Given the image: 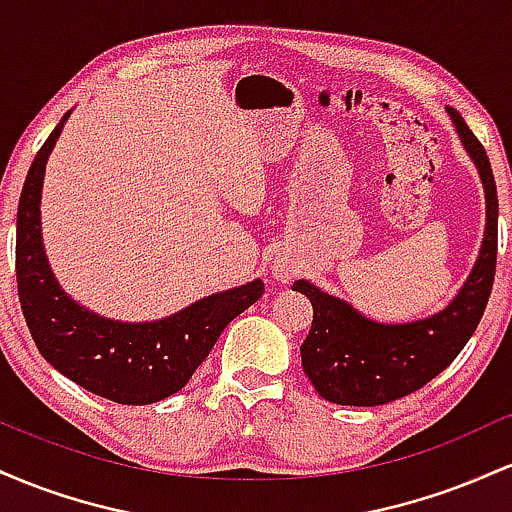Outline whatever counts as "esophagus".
<instances>
[{
  "mask_svg": "<svg viewBox=\"0 0 512 512\" xmlns=\"http://www.w3.org/2000/svg\"><path fill=\"white\" fill-rule=\"evenodd\" d=\"M298 269H296V264H291V262H286V260H276L274 262V269H272V274H274V279L276 281H291L293 279V274H296Z\"/></svg>",
  "mask_w": 512,
  "mask_h": 512,
  "instance_id": "1",
  "label": "esophagus"
}]
</instances>
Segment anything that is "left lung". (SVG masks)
Segmentation results:
<instances>
[{
    "label": "left lung",
    "instance_id": "obj_1",
    "mask_svg": "<svg viewBox=\"0 0 512 512\" xmlns=\"http://www.w3.org/2000/svg\"><path fill=\"white\" fill-rule=\"evenodd\" d=\"M448 115L486 192V231L472 274L448 308L407 325L373 322L310 281H293V291L313 303V325L301 346L303 370L327 402L378 407L421 390L455 361L484 315L498 252L496 180L484 146L462 115L455 108H448Z\"/></svg>",
    "mask_w": 512,
    "mask_h": 512
}]
</instances>
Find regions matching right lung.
Listing matches in <instances>:
<instances>
[{"label": "right lung", "mask_w": 512, "mask_h": 512, "mask_svg": "<svg viewBox=\"0 0 512 512\" xmlns=\"http://www.w3.org/2000/svg\"><path fill=\"white\" fill-rule=\"evenodd\" d=\"M69 113L40 146L16 214V284L31 337L45 361L84 390L117 404H154L187 385L228 322L260 301L262 279L214 293L156 322H117L67 296L40 233L45 163Z\"/></svg>", "instance_id": "1"}]
</instances>
